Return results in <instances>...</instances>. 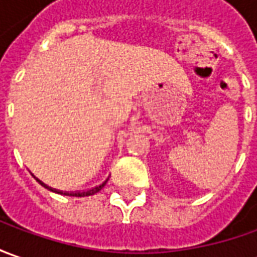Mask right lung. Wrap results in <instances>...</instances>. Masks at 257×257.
Returning a JSON list of instances; mask_svg holds the SVG:
<instances>
[{
	"instance_id": "add662e5",
	"label": "right lung",
	"mask_w": 257,
	"mask_h": 257,
	"mask_svg": "<svg viewBox=\"0 0 257 257\" xmlns=\"http://www.w3.org/2000/svg\"><path fill=\"white\" fill-rule=\"evenodd\" d=\"M106 182H108V179H106V181L103 182L102 185H99V186H96V188H93V189L88 190V192H84V193H75V195H71V196H76V195H78V196H85V195L88 196V195H93V193H96V192H99V190H101L102 188L105 186V183H106ZM58 193H62V192H58Z\"/></svg>"
}]
</instances>
